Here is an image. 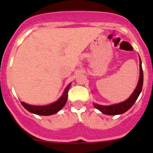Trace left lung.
Here are the masks:
<instances>
[{"label":"left lung","instance_id":"left-lung-1","mask_svg":"<svg viewBox=\"0 0 153 153\" xmlns=\"http://www.w3.org/2000/svg\"><path fill=\"white\" fill-rule=\"evenodd\" d=\"M140 58V57H139ZM140 61V76L139 80H138V84L135 88V91L131 95V96L128 98L127 100L121 102L120 104H114L112 106H102L98 105V104H94V106L96 109H99L101 112L104 114L109 115H119V114H123L127 110H129L133 104H135V101L137 98L139 96L140 93H141V90H142L143 86V69L142 66H141V58L139 59Z\"/></svg>","mask_w":153,"mask_h":153}]
</instances>
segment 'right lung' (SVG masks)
Segmentation results:
<instances>
[{
    "label": "right lung",
    "instance_id": "1",
    "mask_svg": "<svg viewBox=\"0 0 153 153\" xmlns=\"http://www.w3.org/2000/svg\"><path fill=\"white\" fill-rule=\"evenodd\" d=\"M70 86L71 84H69V85L67 86L65 90H64V94H63L62 96H61L56 102L53 103V104H49V105L47 106H32L29 105V104H25V103L22 102V101H21V104H22L23 106H24L27 110H28L29 112L34 114H36V115H53V114L57 113L58 111L61 110V109L64 107V106L65 105L68 98V91H69Z\"/></svg>",
    "mask_w": 153,
    "mask_h": 153
}]
</instances>
